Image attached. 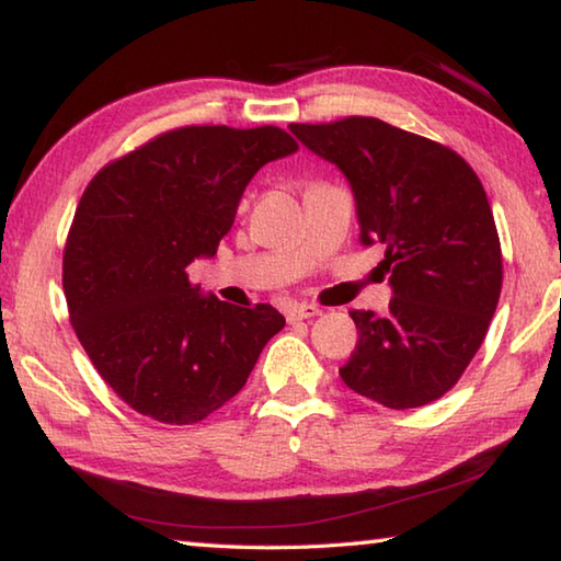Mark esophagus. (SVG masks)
Masks as SVG:
<instances>
[{
	"mask_svg": "<svg viewBox=\"0 0 561 561\" xmlns=\"http://www.w3.org/2000/svg\"><path fill=\"white\" fill-rule=\"evenodd\" d=\"M314 317H321V309L317 307V304H291V307L287 309V321H304V319H314Z\"/></svg>",
	"mask_w": 561,
	"mask_h": 561,
	"instance_id": "34e87169",
	"label": "esophagus"
}]
</instances>
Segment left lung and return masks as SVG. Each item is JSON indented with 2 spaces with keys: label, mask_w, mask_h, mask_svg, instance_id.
Returning a JSON list of instances; mask_svg holds the SVG:
<instances>
[{
  "label": "left lung",
  "mask_w": 561,
  "mask_h": 561,
  "mask_svg": "<svg viewBox=\"0 0 561 561\" xmlns=\"http://www.w3.org/2000/svg\"><path fill=\"white\" fill-rule=\"evenodd\" d=\"M356 197L360 244H378L393 299L351 311L354 354L339 368L358 396L393 411L438 401L478 354L502 289V250L485 187L448 146L368 116L291 123Z\"/></svg>",
  "instance_id": "obj_1"
}]
</instances>
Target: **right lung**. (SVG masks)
Segmentation results:
<instances>
[{
    "label": "right lung",
    "mask_w": 561,
    "mask_h": 561,
    "mask_svg": "<svg viewBox=\"0 0 561 561\" xmlns=\"http://www.w3.org/2000/svg\"><path fill=\"white\" fill-rule=\"evenodd\" d=\"M277 126H185L103 165L64 247L71 327L123 403L193 425L250 378L284 317L203 297L187 264L213 257L254 173L297 150Z\"/></svg>",
    "instance_id": "1"
}]
</instances>
